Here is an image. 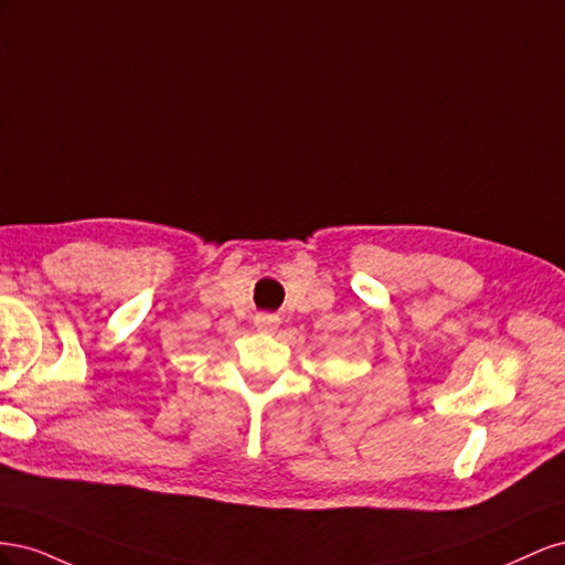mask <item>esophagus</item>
<instances>
[{
    "instance_id": "1",
    "label": "esophagus",
    "mask_w": 565,
    "mask_h": 565,
    "mask_svg": "<svg viewBox=\"0 0 565 565\" xmlns=\"http://www.w3.org/2000/svg\"><path fill=\"white\" fill-rule=\"evenodd\" d=\"M278 324H280V318L276 313H259L254 318V328L259 332H268V334L276 332Z\"/></svg>"
}]
</instances>
